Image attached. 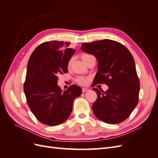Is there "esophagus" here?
Here are the masks:
<instances>
[{
	"label": "esophagus",
	"mask_w": 158,
	"mask_h": 158,
	"mask_svg": "<svg viewBox=\"0 0 158 158\" xmlns=\"http://www.w3.org/2000/svg\"><path fill=\"white\" fill-rule=\"evenodd\" d=\"M89 91V89L87 88H82V92H88Z\"/></svg>",
	"instance_id": "34e87169"
}]
</instances>
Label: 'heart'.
Listing matches in <instances>:
<instances>
[{
    "label": "heart",
    "mask_w": 158,
    "mask_h": 158,
    "mask_svg": "<svg viewBox=\"0 0 158 158\" xmlns=\"http://www.w3.org/2000/svg\"><path fill=\"white\" fill-rule=\"evenodd\" d=\"M88 55H84L82 56V57L85 56H88ZM76 82H77L80 85H86L88 83V78H85L84 77H82V76H80V77H78L76 78Z\"/></svg>",
    "instance_id": "1"
}]
</instances>
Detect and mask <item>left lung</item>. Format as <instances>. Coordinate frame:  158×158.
Here are the masks:
<instances>
[{
    "label": "left lung",
    "instance_id": "left-lung-1",
    "mask_svg": "<svg viewBox=\"0 0 158 158\" xmlns=\"http://www.w3.org/2000/svg\"><path fill=\"white\" fill-rule=\"evenodd\" d=\"M80 49L98 60L95 84L108 85L106 92L93 88L98 98L93 106L95 115L109 124L121 123L136 107L140 92L135 60L126 47L110 40L82 44Z\"/></svg>",
    "mask_w": 158,
    "mask_h": 158
}]
</instances>
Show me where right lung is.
I'll use <instances>...</instances> for the list:
<instances>
[{
    "instance_id": "obj_1",
    "label": "right lung",
    "mask_w": 158,
    "mask_h": 158,
    "mask_svg": "<svg viewBox=\"0 0 158 158\" xmlns=\"http://www.w3.org/2000/svg\"><path fill=\"white\" fill-rule=\"evenodd\" d=\"M69 42L43 43L33 51L27 65L23 90L27 103L37 120L49 126L64 123L70 115L75 98L82 88L72 85L64 92L57 84L58 76L68 71L75 50Z\"/></svg>"
}]
</instances>
